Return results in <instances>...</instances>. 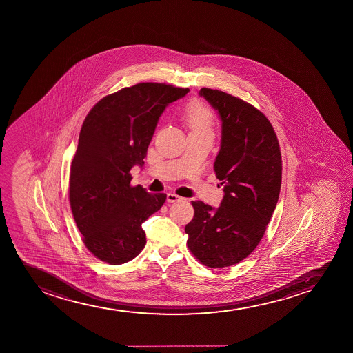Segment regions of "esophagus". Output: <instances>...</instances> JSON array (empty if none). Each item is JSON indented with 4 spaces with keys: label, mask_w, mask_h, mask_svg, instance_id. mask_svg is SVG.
I'll return each mask as SVG.
<instances>
[{
    "label": "esophagus",
    "mask_w": 353,
    "mask_h": 353,
    "mask_svg": "<svg viewBox=\"0 0 353 353\" xmlns=\"http://www.w3.org/2000/svg\"><path fill=\"white\" fill-rule=\"evenodd\" d=\"M180 200L179 195L174 194V193H167V201L168 203H176Z\"/></svg>",
    "instance_id": "obj_1"
}]
</instances>
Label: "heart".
Listing matches in <instances>:
<instances>
[{"label":"heart","mask_w":353,"mask_h":353,"mask_svg":"<svg viewBox=\"0 0 353 353\" xmlns=\"http://www.w3.org/2000/svg\"><path fill=\"white\" fill-rule=\"evenodd\" d=\"M183 121L192 134H212L214 117L212 110L203 102L192 101L185 107Z\"/></svg>","instance_id":"1"}]
</instances>
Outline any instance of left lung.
I'll use <instances>...</instances> for the list:
<instances>
[{"instance_id": "left-lung-1", "label": "left lung", "mask_w": 353, "mask_h": 353, "mask_svg": "<svg viewBox=\"0 0 353 353\" xmlns=\"http://www.w3.org/2000/svg\"><path fill=\"white\" fill-rule=\"evenodd\" d=\"M200 95L223 121L214 172L225 195L216 210L192 201L187 246L207 268H227L248 258L263 239L279 199L283 161L274 128L263 112L221 90L201 88Z\"/></svg>"}]
</instances>
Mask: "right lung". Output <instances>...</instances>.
I'll return each instance as SVG.
<instances>
[{
	"instance_id": "1",
	"label": "right lung",
	"mask_w": 353,
	"mask_h": 353,
	"mask_svg": "<svg viewBox=\"0 0 353 353\" xmlns=\"http://www.w3.org/2000/svg\"><path fill=\"white\" fill-rule=\"evenodd\" d=\"M140 82L102 97L82 123L69 175V203L82 241L95 258L121 265L146 245L142 230L167 195L132 186L130 168L142 166L166 105L188 93Z\"/></svg>"
}]
</instances>
